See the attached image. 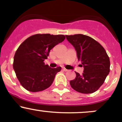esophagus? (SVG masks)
I'll return each mask as SVG.
<instances>
[{
  "label": "esophagus",
  "instance_id": "obj_1",
  "mask_svg": "<svg viewBox=\"0 0 122 122\" xmlns=\"http://www.w3.org/2000/svg\"><path fill=\"white\" fill-rule=\"evenodd\" d=\"M62 69H63V71H68V70L66 69H65V68H64V67Z\"/></svg>",
  "mask_w": 122,
  "mask_h": 122
}]
</instances>
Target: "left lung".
Returning <instances> with one entry per match:
<instances>
[{"instance_id":"1","label":"left lung","mask_w":122,"mask_h":122,"mask_svg":"<svg viewBox=\"0 0 122 122\" xmlns=\"http://www.w3.org/2000/svg\"><path fill=\"white\" fill-rule=\"evenodd\" d=\"M66 37L75 47L77 59L84 67L82 75L75 71L76 76L70 81V86L81 93L95 92L103 85L110 71L107 53L99 43L88 36L77 34Z\"/></svg>"}]
</instances>
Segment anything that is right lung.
Returning a JSON list of instances; mask_svg holds the SVG:
<instances>
[{"mask_svg": "<svg viewBox=\"0 0 122 122\" xmlns=\"http://www.w3.org/2000/svg\"><path fill=\"white\" fill-rule=\"evenodd\" d=\"M65 39L63 35L36 34L20 45L15 54L13 67L24 88L37 92L51 86L61 67L51 68L43 61L51 50Z\"/></svg>", "mask_w": 122, "mask_h": 122, "instance_id": "right-lung-1", "label": "right lung"}]
</instances>
